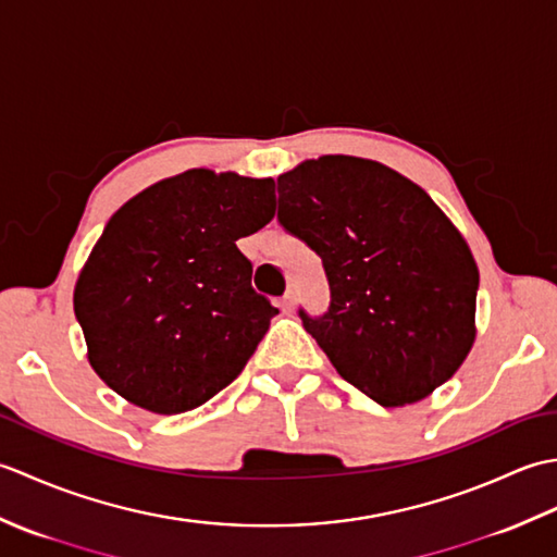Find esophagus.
Returning <instances> with one entry per match:
<instances>
[{
	"label": "esophagus",
	"mask_w": 557,
	"mask_h": 557,
	"mask_svg": "<svg viewBox=\"0 0 557 557\" xmlns=\"http://www.w3.org/2000/svg\"><path fill=\"white\" fill-rule=\"evenodd\" d=\"M280 306H282V311H287V313H292L294 311V292H287L285 297L280 299Z\"/></svg>",
	"instance_id": "1"
}]
</instances>
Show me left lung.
Masks as SVG:
<instances>
[{
  "label": "left lung",
  "instance_id": "obj_1",
  "mask_svg": "<svg viewBox=\"0 0 557 557\" xmlns=\"http://www.w3.org/2000/svg\"><path fill=\"white\" fill-rule=\"evenodd\" d=\"M277 191L280 224L323 260L327 311L299 315L337 373L383 407L449 381L476 337L479 268L433 198L351 156L306 160Z\"/></svg>",
  "mask_w": 557,
  "mask_h": 557
}]
</instances>
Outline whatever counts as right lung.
Instances as JSON below:
<instances>
[{
	"mask_svg": "<svg viewBox=\"0 0 557 557\" xmlns=\"http://www.w3.org/2000/svg\"><path fill=\"white\" fill-rule=\"evenodd\" d=\"M275 218V182L188 170L110 218L83 265L74 311L88 361L156 413L206 405L244 371L277 313L236 242Z\"/></svg>",
	"mask_w": 557,
	"mask_h": 557,
	"instance_id": "1",
	"label": "right lung"
}]
</instances>
